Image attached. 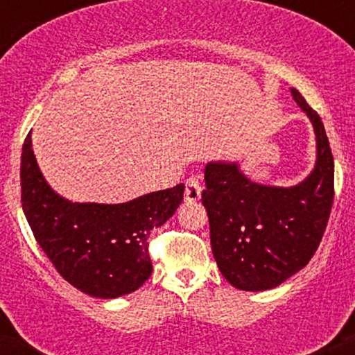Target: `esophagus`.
Wrapping results in <instances>:
<instances>
[{
	"mask_svg": "<svg viewBox=\"0 0 355 355\" xmlns=\"http://www.w3.org/2000/svg\"><path fill=\"white\" fill-rule=\"evenodd\" d=\"M202 177L200 175H193V177L187 178L185 182V200L187 202H197L202 196Z\"/></svg>",
	"mask_w": 355,
	"mask_h": 355,
	"instance_id": "esophagus-1",
	"label": "esophagus"
}]
</instances>
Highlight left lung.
I'll list each match as a JSON object with an SVG mask.
<instances>
[{
	"label": "left lung",
	"instance_id": "left-lung-1",
	"mask_svg": "<svg viewBox=\"0 0 355 355\" xmlns=\"http://www.w3.org/2000/svg\"><path fill=\"white\" fill-rule=\"evenodd\" d=\"M291 96L309 116L317 159L297 185L251 180L237 162H209L202 204L210 246L225 279L237 290L264 291L309 264L320 244L334 202V157L320 116L297 89Z\"/></svg>",
	"mask_w": 355,
	"mask_h": 355
}]
</instances>
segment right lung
I'll list each match as a JSON object with an SVG mask.
<instances>
[{
	"label": "right lung",
	"mask_w": 355,
	"mask_h": 355,
	"mask_svg": "<svg viewBox=\"0 0 355 355\" xmlns=\"http://www.w3.org/2000/svg\"><path fill=\"white\" fill-rule=\"evenodd\" d=\"M21 207L35 239L72 286L89 297L118 298L150 278L148 237L184 200V184L123 204L70 202L45 180L32 150L21 151Z\"/></svg>",
	"instance_id": "add662e5"
}]
</instances>
